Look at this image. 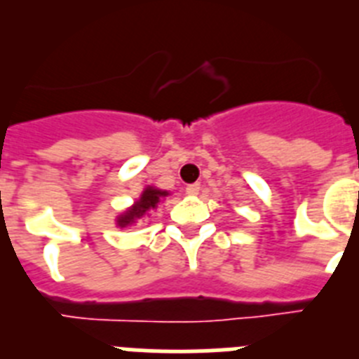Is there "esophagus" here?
Masks as SVG:
<instances>
[{"instance_id":"esophagus-1","label":"esophagus","mask_w":359,"mask_h":359,"mask_svg":"<svg viewBox=\"0 0 359 359\" xmlns=\"http://www.w3.org/2000/svg\"><path fill=\"white\" fill-rule=\"evenodd\" d=\"M199 190H201V185H199V183H192V185L187 187V194H189V196H198Z\"/></svg>"}]
</instances>
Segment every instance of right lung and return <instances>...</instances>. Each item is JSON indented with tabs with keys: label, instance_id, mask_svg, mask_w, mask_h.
<instances>
[{
	"label": "right lung",
	"instance_id": "add662e5",
	"mask_svg": "<svg viewBox=\"0 0 359 359\" xmlns=\"http://www.w3.org/2000/svg\"><path fill=\"white\" fill-rule=\"evenodd\" d=\"M170 192L169 190H161L154 185H147L142 190L140 198L133 203L131 207L126 208L123 212H120L115 217V223L118 228H128L136 224L140 219L147 217L152 210H156L158 205L163 201Z\"/></svg>",
	"mask_w": 359,
	"mask_h": 359
}]
</instances>
